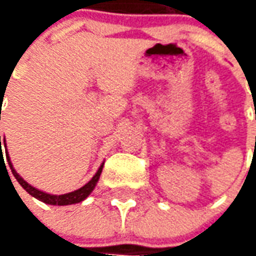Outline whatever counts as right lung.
Returning <instances> with one entry per match:
<instances>
[{
    "mask_svg": "<svg viewBox=\"0 0 256 256\" xmlns=\"http://www.w3.org/2000/svg\"><path fill=\"white\" fill-rule=\"evenodd\" d=\"M1 144H4V146H6V145H5V138L1 140V136H0V152H2ZM5 154H8V152L5 150ZM1 159H2V155H1ZM6 160H8L10 170H12V174H14V178L18 180V182H19L20 185L27 190V192L30 193L31 196H34V198H38V200H41V202H44V203L53 204V206H68V204H75V203H79V202H82V200H84V198H88L90 193H92V190L94 189L96 184H97V181H98L101 172H102V164H101L100 168H98L97 172L94 174V177L92 178L86 185H84L82 188H79L78 190H74V192L66 193V194H58H58H49V193L38 190V189H36L34 186L28 185L23 178L20 177L18 172H14V166H12L10 160H9V156H6Z\"/></svg>",
    "mask_w": 256,
    "mask_h": 256,
    "instance_id": "add662e5",
    "label": "right lung"
}]
</instances>
